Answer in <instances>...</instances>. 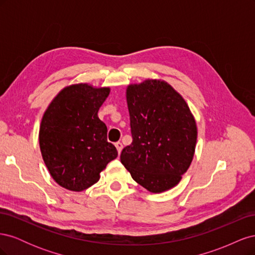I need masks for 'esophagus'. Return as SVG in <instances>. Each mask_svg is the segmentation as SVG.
I'll list each match as a JSON object with an SVG mask.
<instances>
[{
  "label": "esophagus",
  "instance_id": "obj_1",
  "mask_svg": "<svg viewBox=\"0 0 255 255\" xmlns=\"http://www.w3.org/2000/svg\"><path fill=\"white\" fill-rule=\"evenodd\" d=\"M115 145H116V148H117L118 153L120 154V153H121V151H122V149H123V144H122L120 141H118V142H116V143H115Z\"/></svg>",
  "mask_w": 255,
  "mask_h": 255
}]
</instances>
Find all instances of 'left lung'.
Instances as JSON below:
<instances>
[{
	"instance_id": "left-lung-1",
	"label": "left lung",
	"mask_w": 255,
	"mask_h": 255,
	"mask_svg": "<svg viewBox=\"0 0 255 255\" xmlns=\"http://www.w3.org/2000/svg\"><path fill=\"white\" fill-rule=\"evenodd\" d=\"M126 94L133 141L122 150L121 163L148 191L171 189L195 155L198 129L194 115L165 81L129 84Z\"/></svg>"
}]
</instances>
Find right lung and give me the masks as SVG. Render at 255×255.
I'll return each mask as SVG.
<instances>
[{
  "label": "right lung",
  "instance_id": "add662e5",
  "mask_svg": "<svg viewBox=\"0 0 255 255\" xmlns=\"http://www.w3.org/2000/svg\"><path fill=\"white\" fill-rule=\"evenodd\" d=\"M110 87L88 83L61 89L45 110L39 128L41 155L59 186L83 191L100 180V173L118 156L107 141V128L98 117Z\"/></svg>",
  "mask_w": 255,
  "mask_h": 255
}]
</instances>
